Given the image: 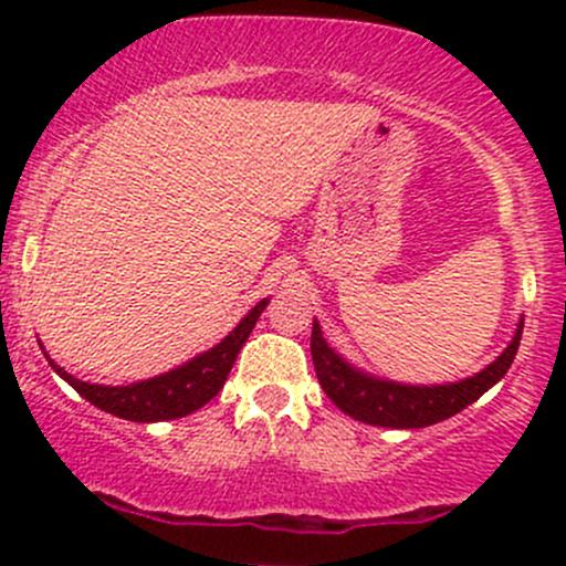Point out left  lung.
I'll return each instance as SVG.
<instances>
[{
    "label": "left lung",
    "instance_id": "left-lung-1",
    "mask_svg": "<svg viewBox=\"0 0 566 566\" xmlns=\"http://www.w3.org/2000/svg\"><path fill=\"white\" fill-rule=\"evenodd\" d=\"M523 325H517L515 339L504 353L473 378L449 386H402L391 380L369 378L358 373L350 364L342 361L323 339L319 325H312V361L323 391L342 413L353 416L356 421L375 427H391V430H419V427L438 424L449 416L460 413L471 402H476L490 386L499 384L506 369L515 361L521 347Z\"/></svg>",
    "mask_w": 566,
    "mask_h": 566
}]
</instances>
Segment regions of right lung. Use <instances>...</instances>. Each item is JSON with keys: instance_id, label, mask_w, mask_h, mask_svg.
Listing matches in <instances>:
<instances>
[{"instance_id": "add662e5", "label": "right lung", "mask_w": 566, "mask_h": 566, "mask_svg": "<svg viewBox=\"0 0 566 566\" xmlns=\"http://www.w3.org/2000/svg\"><path fill=\"white\" fill-rule=\"evenodd\" d=\"M268 306V301H260L247 317L238 323V328L232 331L227 339H221L219 345L210 347L208 353L197 356L193 361L182 364V367L172 369V373L161 375V378L142 380V384L130 386H95L84 384V380L73 378L71 373L54 364L49 358L51 369L60 375L62 380L73 386L82 394L87 402H93L95 408L106 410V413L119 416V419L128 421H167V419H180V416L193 413V410L202 408L205 402L216 397L224 386L227 375H230L232 364H235L238 353H241L243 342L249 339L251 328L256 325V317L262 315V310Z\"/></svg>"}]
</instances>
